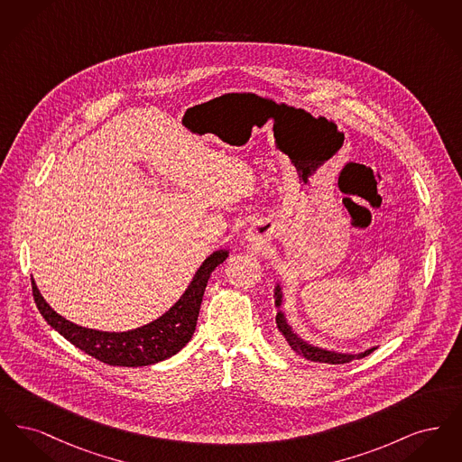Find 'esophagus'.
<instances>
[{
	"label": "esophagus",
	"mask_w": 462,
	"mask_h": 462,
	"mask_svg": "<svg viewBox=\"0 0 462 462\" xmlns=\"http://www.w3.org/2000/svg\"><path fill=\"white\" fill-rule=\"evenodd\" d=\"M245 239L251 244H260L264 241L263 226L260 223H253L247 232H245Z\"/></svg>",
	"instance_id": "1"
}]
</instances>
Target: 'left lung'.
Wrapping results in <instances>:
<instances>
[{
  "label": "left lung",
  "instance_id": "obj_1",
  "mask_svg": "<svg viewBox=\"0 0 462 462\" xmlns=\"http://www.w3.org/2000/svg\"><path fill=\"white\" fill-rule=\"evenodd\" d=\"M273 300H275V307H277V315H275V322H277V328L282 332V336L286 337L289 346L305 356L307 360L311 362H322V364H348L352 360H358V358H364L367 355H371L374 350H377V346H371L367 348L365 352L360 353H346V352H336V350H328V348H322V346H317V345H311L308 343L307 339H303L296 330L292 329V326L289 324L287 320L286 313L282 311V305H284V291H282V284L277 281L275 287H273Z\"/></svg>",
  "mask_w": 462,
  "mask_h": 462
}]
</instances>
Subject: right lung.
<instances>
[{
  "instance_id": "obj_1",
  "label": "right lung",
  "mask_w": 462,
  "mask_h": 462,
  "mask_svg": "<svg viewBox=\"0 0 462 462\" xmlns=\"http://www.w3.org/2000/svg\"><path fill=\"white\" fill-rule=\"evenodd\" d=\"M226 256V249L211 253L196 270L190 284L175 305L152 322L136 329L109 332L78 326L46 303L32 279L34 301L44 320L89 356L109 365L145 367L173 356L190 341L198 326L199 310L209 275Z\"/></svg>"
}]
</instances>
